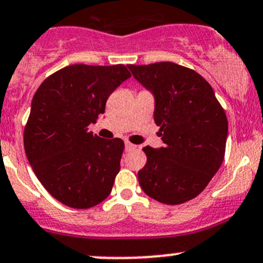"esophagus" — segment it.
<instances>
[{"label":"esophagus","instance_id":"esophagus-1","mask_svg":"<svg viewBox=\"0 0 263 263\" xmlns=\"http://www.w3.org/2000/svg\"><path fill=\"white\" fill-rule=\"evenodd\" d=\"M124 150H126L127 153H128V151L136 150V145H134V143H131V142H126L124 143Z\"/></svg>","mask_w":263,"mask_h":263}]
</instances>
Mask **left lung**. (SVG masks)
I'll use <instances>...</instances> for the list:
<instances>
[{"label": "left lung", "instance_id": "1", "mask_svg": "<svg viewBox=\"0 0 263 263\" xmlns=\"http://www.w3.org/2000/svg\"><path fill=\"white\" fill-rule=\"evenodd\" d=\"M155 99L154 120L164 146L143 148L140 186L175 205L200 194L224 159L228 121L214 90L197 71L171 62L127 65Z\"/></svg>", "mask_w": 263, "mask_h": 263}]
</instances>
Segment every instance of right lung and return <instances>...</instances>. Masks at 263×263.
<instances>
[{
	"label": "right lung",
	"mask_w": 263,
	"mask_h": 263,
	"mask_svg": "<svg viewBox=\"0 0 263 263\" xmlns=\"http://www.w3.org/2000/svg\"><path fill=\"white\" fill-rule=\"evenodd\" d=\"M129 77L121 64L65 66L41 83L32 98L25 153L43 186L70 208H92L110 194L124 143L101 139L88 126Z\"/></svg>",
	"instance_id": "obj_1"
}]
</instances>
